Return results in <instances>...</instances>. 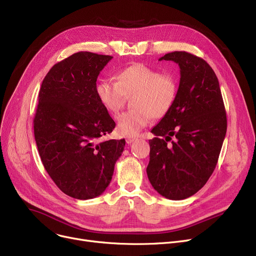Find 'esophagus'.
<instances>
[{"label": "esophagus", "instance_id": "1", "mask_svg": "<svg viewBox=\"0 0 256 256\" xmlns=\"http://www.w3.org/2000/svg\"><path fill=\"white\" fill-rule=\"evenodd\" d=\"M135 140H137V138H136V137H126V143H128V144L132 143V142L135 141Z\"/></svg>", "mask_w": 256, "mask_h": 256}]
</instances>
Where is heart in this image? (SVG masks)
I'll use <instances>...</instances> for the list:
<instances>
[{"label":"heart","mask_w":256,"mask_h":256,"mask_svg":"<svg viewBox=\"0 0 256 256\" xmlns=\"http://www.w3.org/2000/svg\"><path fill=\"white\" fill-rule=\"evenodd\" d=\"M117 80H100L96 96L106 110L117 113L126 98L132 109L117 116V130L124 136H134L148 126L154 117L167 115L176 100L178 82L172 74H160L144 64H132L121 70Z\"/></svg>","instance_id":"b5f03b06"}]
</instances>
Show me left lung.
Returning a JSON list of instances; mask_svg holds the SVG:
<instances>
[{
  "mask_svg": "<svg viewBox=\"0 0 256 256\" xmlns=\"http://www.w3.org/2000/svg\"><path fill=\"white\" fill-rule=\"evenodd\" d=\"M158 60L178 64L180 80L171 111L152 130L156 137L150 140L146 172L160 195L182 200L197 193L216 168L227 130L226 112L218 78L204 59L172 52Z\"/></svg>",
  "mask_w": 256,
  "mask_h": 256,
  "instance_id": "left-lung-1",
  "label": "left lung"
}]
</instances>
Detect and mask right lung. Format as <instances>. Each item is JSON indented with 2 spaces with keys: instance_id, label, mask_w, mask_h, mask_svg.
Segmentation results:
<instances>
[{
  "instance_id": "add662e5",
  "label": "right lung",
  "mask_w": 256,
  "mask_h": 256,
  "mask_svg": "<svg viewBox=\"0 0 256 256\" xmlns=\"http://www.w3.org/2000/svg\"><path fill=\"white\" fill-rule=\"evenodd\" d=\"M112 58L76 52L52 67L38 93L34 136L40 158L59 189L80 200L104 192L124 150V139L100 140L116 126L96 91Z\"/></svg>"
}]
</instances>
